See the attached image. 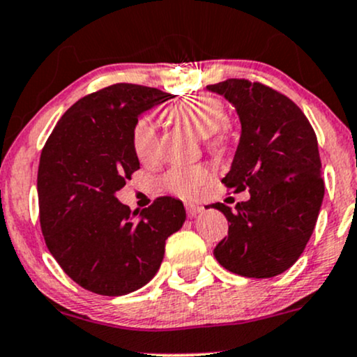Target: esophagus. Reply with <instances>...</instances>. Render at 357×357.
<instances>
[{"instance_id":"esophagus-1","label":"esophagus","mask_w":357,"mask_h":357,"mask_svg":"<svg viewBox=\"0 0 357 357\" xmlns=\"http://www.w3.org/2000/svg\"><path fill=\"white\" fill-rule=\"evenodd\" d=\"M201 211H203V208H201V206H197V204H186V214H188V218H195V216H197V214H199Z\"/></svg>"}]
</instances>
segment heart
Segmentation results:
<instances>
[{"instance_id":"b5f03b06","label":"heart","mask_w":357,"mask_h":357,"mask_svg":"<svg viewBox=\"0 0 357 357\" xmlns=\"http://www.w3.org/2000/svg\"><path fill=\"white\" fill-rule=\"evenodd\" d=\"M171 121L188 128L197 136L209 137L213 144L225 143V136L220 130L226 123V108L218 98L209 94H192L184 100L174 102L166 109ZM132 149L137 160L143 162H154L161 158V139L158 126L153 119L139 118L132 126L131 132ZM213 178L211 167L192 166L176 167L165 176L162 183L174 195L181 197H192Z\"/></svg>"}]
</instances>
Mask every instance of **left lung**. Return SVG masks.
I'll return each instance as SVG.
<instances>
[{
	"label": "left lung",
	"instance_id": "left-lung-1",
	"mask_svg": "<svg viewBox=\"0 0 357 357\" xmlns=\"http://www.w3.org/2000/svg\"><path fill=\"white\" fill-rule=\"evenodd\" d=\"M208 89L222 94L241 119L238 149L222 183L251 195L234 211L209 204L229 225L214 257L239 276H278L303 255L323 203L316 132L303 111L269 86L233 78Z\"/></svg>",
	"mask_w": 357,
	"mask_h": 357
}]
</instances>
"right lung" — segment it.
I'll use <instances>...</instances> for the list:
<instances>
[{"label":"right lung","mask_w":357,"mask_h":357,"mask_svg":"<svg viewBox=\"0 0 357 357\" xmlns=\"http://www.w3.org/2000/svg\"><path fill=\"white\" fill-rule=\"evenodd\" d=\"M171 98L149 86L111 84L76 101L43 148L38 199L46 246L91 293L123 296L151 281L166 239L186 220L174 197L131 211L114 196L139 169L132 126L141 113Z\"/></svg>","instance_id":"1"}]
</instances>
